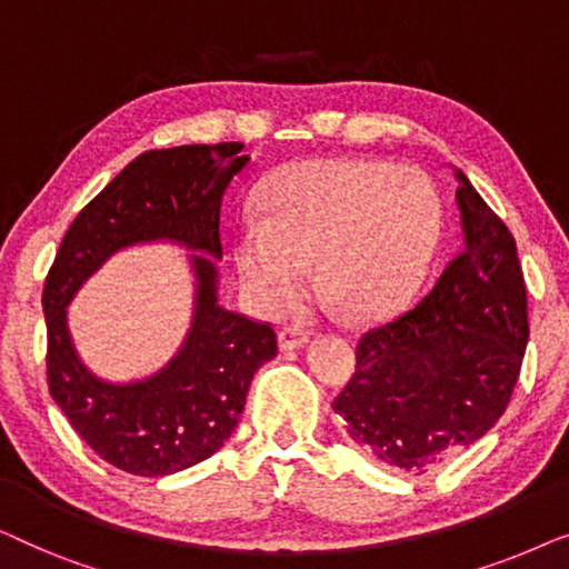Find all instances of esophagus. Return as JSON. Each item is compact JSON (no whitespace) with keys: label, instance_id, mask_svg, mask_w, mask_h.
I'll return each mask as SVG.
<instances>
[{"label":"esophagus","instance_id":"esophagus-1","mask_svg":"<svg viewBox=\"0 0 569 569\" xmlns=\"http://www.w3.org/2000/svg\"><path fill=\"white\" fill-rule=\"evenodd\" d=\"M308 331H302V329H298V326H287V329H282L279 331V337H277V341H279V349H282V352H292V349H302L308 345Z\"/></svg>","mask_w":569,"mask_h":569}]
</instances>
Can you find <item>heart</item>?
Instances as JSON below:
<instances>
[{
    "label": "heart",
    "mask_w": 569,
    "mask_h": 569,
    "mask_svg": "<svg viewBox=\"0 0 569 569\" xmlns=\"http://www.w3.org/2000/svg\"><path fill=\"white\" fill-rule=\"evenodd\" d=\"M261 220L246 217L236 267L263 313L318 284L349 316L380 318L417 292L440 236V201L425 173L380 160H302L267 178Z\"/></svg>",
    "instance_id": "obj_1"
}]
</instances>
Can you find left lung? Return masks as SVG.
Here are the masks:
<instances>
[{
    "instance_id": "8db88e82",
    "label": "left lung",
    "mask_w": 569,
    "mask_h": 569,
    "mask_svg": "<svg viewBox=\"0 0 569 569\" xmlns=\"http://www.w3.org/2000/svg\"><path fill=\"white\" fill-rule=\"evenodd\" d=\"M453 176L461 251L415 308L365 333L333 407L365 453L409 473L492 430L528 345L516 238L469 178Z\"/></svg>"
}]
</instances>
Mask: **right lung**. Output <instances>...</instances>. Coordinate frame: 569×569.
I'll return each instance as SVG.
<instances>
[{"instance_id": "add662e5", "label": "right lung", "mask_w": 569, "mask_h": 569, "mask_svg": "<svg viewBox=\"0 0 569 569\" xmlns=\"http://www.w3.org/2000/svg\"><path fill=\"white\" fill-rule=\"evenodd\" d=\"M248 162L240 142L139 154L69 224L46 277L51 399L103 461L134 477H168L217 453L243 415L253 372L277 355L271 326L220 302V209ZM158 242L187 251L190 329L158 371L108 381L76 352L68 306L113 254Z\"/></svg>"}]
</instances>
